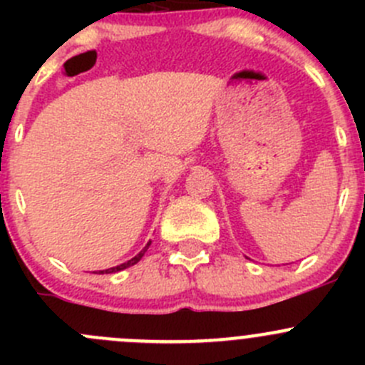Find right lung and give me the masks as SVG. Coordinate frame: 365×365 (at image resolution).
<instances>
[{
	"instance_id": "right-lung-1",
	"label": "right lung",
	"mask_w": 365,
	"mask_h": 365,
	"mask_svg": "<svg viewBox=\"0 0 365 365\" xmlns=\"http://www.w3.org/2000/svg\"><path fill=\"white\" fill-rule=\"evenodd\" d=\"M150 244H152V242H148V244H146V247H145V249H143V251H141V252H139V254H138V256H134V257H132V259H128V261H127V263H121V264H118V267L108 268V270H101V274H104V272H106V274H113V272H120V270H125V268H128V267H132V264H135V263H138V261H139V259H141V257H143V256H145L146 249H148V247H150Z\"/></svg>"
}]
</instances>
